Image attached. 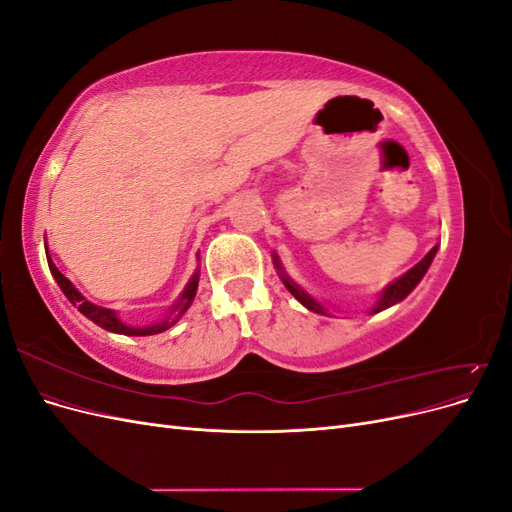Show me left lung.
I'll return each mask as SVG.
<instances>
[{"label": "left lung", "mask_w": 512, "mask_h": 512, "mask_svg": "<svg viewBox=\"0 0 512 512\" xmlns=\"http://www.w3.org/2000/svg\"><path fill=\"white\" fill-rule=\"evenodd\" d=\"M438 247H440V243L433 245L431 250L427 252V256H425L421 262H416V265H414L410 271H406L404 275L397 277L395 282H391L389 286L382 288V292L378 294V301L374 303V307L367 309V314L384 312V309H389V307L397 305L399 301H404V299L408 297V294L418 286V282H421L423 277H425L427 269L431 267V262H433V256L438 254ZM273 265H275L277 273H280V280L284 282V286L288 288V292H290L292 297L297 299L301 305H305V307L309 309V312L324 314V316H333V314H329V307H324V305H322L318 299H314L312 294H309L305 288H301L297 282L292 280V277L284 271L282 262H280V256H277V254H273Z\"/></svg>", "instance_id": "left-lung-1"}]
</instances>
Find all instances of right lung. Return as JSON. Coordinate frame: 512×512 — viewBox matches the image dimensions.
Returning a JSON list of instances; mask_svg holds the SVG:
<instances>
[{
	"label": "right lung",
	"instance_id": "obj_1",
	"mask_svg": "<svg viewBox=\"0 0 512 512\" xmlns=\"http://www.w3.org/2000/svg\"><path fill=\"white\" fill-rule=\"evenodd\" d=\"M46 260H49V269H51V273H53V277H55L57 286L61 288V292L66 294V299H68L74 307H79V312H81L85 318H89L91 322H96L98 327H102V329H106V331H111V333L134 335V337L158 335V333H162V331L173 327V324H177V320L190 309V305H192V301H194V297H196V290H198V280H200V271L196 269L194 275L190 277L188 286L183 288L181 297H179L173 305H170L168 314H166L162 320L145 324V327H134V324H126V322H123V320L119 318V314L115 312V309L100 307V305H96V303L87 301V299L83 297V294L74 288V284L68 280V277L61 275V271L55 267V262H53L51 256H49V247H46Z\"/></svg>",
	"mask_w": 512,
	"mask_h": 512
}]
</instances>
